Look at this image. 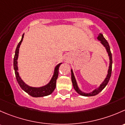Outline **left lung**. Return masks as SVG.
I'll list each match as a JSON object with an SVG mask.
<instances>
[{
	"label": "left lung",
	"mask_w": 125,
	"mask_h": 125,
	"mask_svg": "<svg viewBox=\"0 0 125 125\" xmlns=\"http://www.w3.org/2000/svg\"><path fill=\"white\" fill-rule=\"evenodd\" d=\"M97 39L99 41H100V43H101L104 47H105V49H106V52H107L108 55L109 56V60H110V63H109V67H108V73L107 74L106 76V78H105V79L104 80L102 83L100 84V85L97 88H96L94 90H93L90 93H85L82 91L80 88L78 87V83H77L76 80L75 76L74 75V73H73V70L71 69V78H72V82L73 83V86L74 89L75 90V91L78 93L79 94L83 96H94L97 95V94L99 93L101 91H102L104 90V88H105L106 86V85L108 83L109 81H110L111 75V71H112V64H113V60H112V54L111 53L110 51V47L109 46V44L108 43L107 41L105 40V38H104L103 35L102 34V33H99V34L98 35V37H97Z\"/></svg>",
	"instance_id": "1"
}]
</instances>
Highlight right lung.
<instances>
[{
    "mask_svg": "<svg viewBox=\"0 0 125 125\" xmlns=\"http://www.w3.org/2000/svg\"><path fill=\"white\" fill-rule=\"evenodd\" d=\"M24 34H23L21 39L19 43L18 44L17 48L15 49V56L14 58V69L15 71V77H16L17 81L19 83V85L21 87V89L24 90L26 93L29 94L30 96H32L34 97H44V96H48L52 94L54 91V90L56 88V79H57L58 76V70L60 65L62 64V62L59 63L58 64L55 66L54 69V72L52 75V78L51 79L50 81L48 82L45 85L39 87H35L29 86V85L26 84L24 82L23 79H21L20 76L19 75V67H18V58H19V48L20 47L21 42H23V39Z\"/></svg>",
    "mask_w": 125,
    "mask_h": 125,
    "instance_id": "1",
    "label": "right lung"
}]
</instances>
